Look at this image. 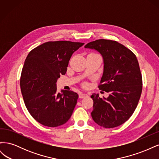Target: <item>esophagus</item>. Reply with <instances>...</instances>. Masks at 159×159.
<instances>
[{
  "label": "esophagus",
  "instance_id": "1",
  "mask_svg": "<svg viewBox=\"0 0 159 159\" xmlns=\"http://www.w3.org/2000/svg\"><path fill=\"white\" fill-rule=\"evenodd\" d=\"M88 95L87 93H79V98L81 99L88 97Z\"/></svg>",
  "mask_w": 159,
  "mask_h": 159
}]
</instances>
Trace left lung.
<instances>
[{
	"label": "left lung",
	"mask_w": 159,
	"mask_h": 159,
	"mask_svg": "<svg viewBox=\"0 0 159 159\" xmlns=\"http://www.w3.org/2000/svg\"><path fill=\"white\" fill-rule=\"evenodd\" d=\"M85 48L102 55L103 71L99 88L109 92V97L93 93V121L105 128L118 127L127 121L135 110L142 92V75L133 53L116 41L100 39Z\"/></svg>",
	"instance_id": "1"
}]
</instances>
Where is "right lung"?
<instances>
[{"instance_id":"1","label":"right lung","mask_w":159,"mask_h":159,"mask_svg":"<svg viewBox=\"0 0 159 159\" xmlns=\"http://www.w3.org/2000/svg\"><path fill=\"white\" fill-rule=\"evenodd\" d=\"M84 44L70 41L48 42L27 56L21 74V92L28 112L43 125H61L73 113L78 94L67 90L57 93L56 82L60 75L66 73L72 54Z\"/></svg>"}]
</instances>
